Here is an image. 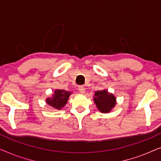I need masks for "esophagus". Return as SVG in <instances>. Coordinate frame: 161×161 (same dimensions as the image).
I'll return each mask as SVG.
<instances>
[{
	"label": "esophagus",
	"mask_w": 161,
	"mask_h": 161,
	"mask_svg": "<svg viewBox=\"0 0 161 161\" xmlns=\"http://www.w3.org/2000/svg\"><path fill=\"white\" fill-rule=\"evenodd\" d=\"M78 91L80 92L81 93H85V89L83 86H79L78 87Z\"/></svg>",
	"instance_id": "obj_1"
}]
</instances>
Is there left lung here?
<instances>
[{"label":"left lung","mask_w":161,"mask_h":161,"mask_svg":"<svg viewBox=\"0 0 161 161\" xmlns=\"http://www.w3.org/2000/svg\"><path fill=\"white\" fill-rule=\"evenodd\" d=\"M94 103L101 113H108L115 108L116 98L113 93H109L107 90L95 91L93 96Z\"/></svg>","instance_id":"left-lung-1"}]
</instances>
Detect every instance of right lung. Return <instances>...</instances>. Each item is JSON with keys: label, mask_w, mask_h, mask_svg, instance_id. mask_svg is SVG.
<instances>
[{"label": "right lung", "mask_w": 161, "mask_h": 161, "mask_svg": "<svg viewBox=\"0 0 161 161\" xmlns=\"http://www.w3.org/2000/svg\"><path fill=\"white\" fill-rule=\"evenodd\" d=\"M70 94L71 92L66 91L65 90L56 89L52 96L46 98V102L53 108L59 110L67 104Z\"/></svg>", "instance_id": "1"}]
</instances>
